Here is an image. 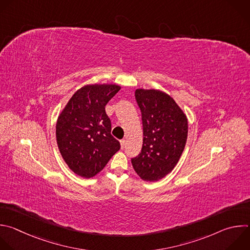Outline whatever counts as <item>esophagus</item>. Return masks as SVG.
<instances>
[{
	"label": "esophagus",
	"instance_id": "esophagus-1",
	"mask_svg": "<svg viewBox=\"0 0 250 250\" xmlns=\"http://www.w3.org/2000/svg\"><path fill=\"white\" fill-rule=\"evenodd\" d=\"M121 146H122V148H125V139L121 140Z\"/></svg>",
	"mask_w": 250,
	"mask_h": 250
}]
</instances>
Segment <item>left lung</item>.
I'll list each match as a JSON object with an SVG mask.
<instances>
[{
    "instance_id": "left-lung-1",
    "label": "left lung",
    "mask_w": 250,
    "mask_h": 250,
    "mask_svg": "<svg viewBox=\"0 0 250 250\" xmlns=\"http://www.w3.org/2000/svg\"><path fill=\"white\" fill-rule=\"evenodd\" d=\"M135 99L142 116L143 144L131 164L143 181L157 182L173 171L184 152L188 119L175 100L163 91L136 89Z\"/></svg>"
}]
</instances>
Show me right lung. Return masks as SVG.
Returning a JSON list of instances; mask_svg holds the SVG:
<instances>
[{
  "mask_svg": "<svg viewBox=\"0 0 250 250\" xmlns=\"http://www.w3.org/2000/svg\"><path fill=\"white\" fill-rule=\"evenodd\" d=\"M116 84H89L78 89L60 114L56 137L60 153L76 175L89 179L101 172L121 148L111 134L107 103L119 92Z\"/></svg>",
  "mask_w": 250,
  "mask_h": 250,
  "instance_id": "obj_1",
  "label": "right lung"
}]
</instances>
